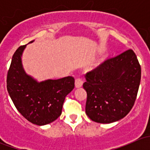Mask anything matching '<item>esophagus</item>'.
I'll return each instance as SVG.
<instances>
[{
    "label": "esophagus",
    "instance_id": "1",
    "mask_svg": "<svg viewBox=\"0 0 150 150\" xmlns=\"http://www.w3.org/2000/svg\"><path fill=\"white\" fill-rule=\"evenodd\" d=\"M83 81L81 78H77L75 81V88H81L83 86Z\"/></svg>",
    "mask_w": 150,
    "mask_h": 150
}]
</instances>
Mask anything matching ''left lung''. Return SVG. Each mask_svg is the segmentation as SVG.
<instances>
[{
	"label": "left lung",
	"mask_w": 150,
	"mask_h": 150,
	"mask_svg": "<svg viewBox=\"0 0 150 150\" xmlns=\"http://www.w3.org/2000/svg\"><path fill=\"white\" fill-rule=\"evenodd\" d=\"M86 113L93 121L111 123L131 111L138 93L141 67L135 53L128 50L110 59L85 75Z\"/></svg>",
	"instance_id": "obj_1"
}]
</instances>
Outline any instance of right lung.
I'll list each match as a JSON object with an SVG mask.
<instances>
[{"instance_id": "right-lung-1", "label": "right lung", "mask_w": 150, "mask_h": 150, "mask_svg": "<svg viewBox=\"0 0 150 150\" xmlns=\"http://www.w3.org/2000/svg\"><path fill=\"white\" fill-rule=\"evenodd\" d=\"M26 46L19 47L12 57L7 75V90L24 117L35 125H47L61 115L66 96L75 87V80L67 76L38 81L23 67L22 57Z\"/></svg>"}]
</instances>
